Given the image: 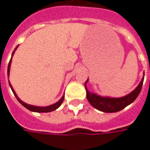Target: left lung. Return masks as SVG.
<instances>
[{"label":"left lung","mask_w":150,"mask_h":150,"mask_svg":"<svg viewBox=\"0 0 150 150\" xmlns=\"http://www.w3.org/2000/svg\"><path fill=\"white\" fill-rule=\"evenodd\" d=\"M144 77H145V73H144L141 82L139 83L137 88L134 90H132L130 94L120 98L103 97L95 93L90 92L86 88V83L88 82V79H87L86 81L85 82L87 99L89 101V103L98 111H103L106 113H112V112L120 111L127 106L130 105L132 103H133L135 99L138 97V95L141 92L142 85H143Z\"/></svg>","instance_id":"1"}]
</instances>
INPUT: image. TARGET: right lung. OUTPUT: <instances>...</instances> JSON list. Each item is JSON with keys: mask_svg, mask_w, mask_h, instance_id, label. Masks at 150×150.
Listing matches in <instances>:
<instances>
[{"mask_svg": "<svg viewBox=\"0 0 150 150\" xmlns=\"http://www.w3.org/2000/svg\"><path fill=\"white\" fill-rule=\"evenodd\" d=\"M18 46L16 47L14 51L13 52L12 57H13V56L14 52H15L16 49L18 48ZM12 57H11L10 61H9V65H8V70H7V73H8V77L9 76V71H10V65H11V62H12ZM9 86H10V88H11L13 93V94H14V96L16 97V98L18 99V101L20 103L22 104L23 107H25L26 109H28V110H30V111H34V112H42V113H43V112H51V111H55V110H56V109H57V108H58V107H60V105L62 104V103H63L64 96V95H63V96L61 97V98H60V100L58 101V102H56V103L52 104V105L47 106V107H37V106L30 105V104H27V103H24L23 101L21 100V99H20V98L18 97V95H17V94L15 93L14 90L13 89V87H12V86H11L10 82H9Z\"/></svg>", "mask_w": 150, "mask_h": 150, "instance_id": "right-lung-1", "label": "right lung"}]
</instances>
